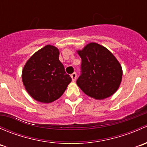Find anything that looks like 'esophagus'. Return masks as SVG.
I'll list each match as a JSON object with an SVG mask.
<instances>
[{"label":"esophagus","mask_w":147,"mask_h":147,"mask_svg":"<svg viewBox=\"0 0 147 147\" xmlns=\"http://www.w3.org/2000/svg\"><path fill=\"white\" fill-rule=\"evenodd\" d=\"M71 78H72V82H75V81L76 80V79H77V74L75 73V72L72 73V75H71Z\"/></svg>","instance_id":"esophagus-1"}]
</instances>
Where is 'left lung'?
<instances>
[{
    "label": "left lung",
    "mask_w": 147,
    "mask_h": 147,
    "mask_svg": "<svg viewBox=\"0 0 147 147\" xmlns=\"http://www.w3.org/2000/svg\"><path fill=\"white\" fill-rule=\"evenodd\" d=\"M77 53L82 59V74L77 84L83 92L95 100H104L115 94L123 74L115 55L96 42H90Z\"/></svg>",
    "instance_id": "8db88e82"
}]
</instances>
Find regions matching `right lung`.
Returning <instances> with one entry per match:
<instances>
[{"mask_svg":"<svg viewBox=\"0 0 147 147\" xmlns=\"http://www.w3.org/2000/svg\"><path fill=\"white\" fill-rule=\"evenodd\" d=\"M60 51L47 45L34 53L24 65L22 80L36 101L50 103L60 98L72 80L59 60Z\"/></svg>","mask_w":147,"mask_h":147,"instance_id":"1","label":"right lung"}]
</instances>
